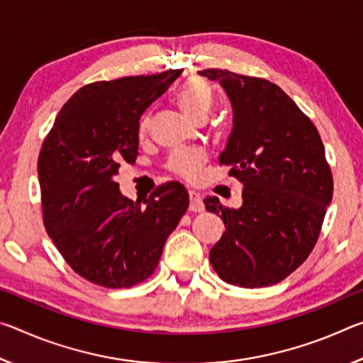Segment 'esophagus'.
<instances>
[{"mask_svg": "<svg viewBox=\"0 0 363 363\" xmlns=\"http://www.w3.org/2000/svg\"><path fill=\"white\" fill-rule=\"evenodd\" d=\"M189 210L190 211H203L205 210V205H203V199H201V195L199 192H195V190H189Z\"/></svg>", "mask_w": 363, "mask_h": 363, "instance_id": "obj_1", "label": "esophagus"}]
</instances>
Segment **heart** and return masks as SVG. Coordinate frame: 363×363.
Instances as JSON below:
<instances>
[{
  "instance_id": "b5f03b06",
  "label": "heart",
  "mask_w": 363,
  "mask_h": 363,
  "mask_svg": "<svg viewBox=\"0 0 363 363\" xmlns=\"http://www.w3.org/2000/svg\"><path fill=\"white\" fill-rule=\"evenodd\" d=\"M176 101L182 113L189 116L190 120H195L199 116H206L211 110L213 89L205 79L192 78L181 86V89L177 91ZM147 123H149L147 118L140 121V133L147 130ZM203 152L199 149H182L169 157L168 167L171 171L184 177H194L200 164L203 163Z\"/></svg>"
}]
</instances>
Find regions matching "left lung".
Segmentation results:
<instances>
[{
    "mask_svg": "<svg viewBox=\"0 0 363 363\" xmlns=\"http://www.w3.org/2000/svg\"><path fill=\"white\" fill-rule=\"evenodd\" d=\"M218 82L232 106V131L219 157L242 182V206L205 199L225 230L210 250L213 269L230 285L269 286L296 270L314 248L333 177L312 121L277 84L229 70L199 72Z\"/></svg>",
    "mask_w": 363,
    "mask_h": 363,
    "instance_id": "1",
    "label": "left lung"
}]
</instances>
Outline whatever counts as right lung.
Here are the masks:
<instances>
[{"instance_id": "obj_1", "label": "right lung", "mask_w": 363, "mask_h": 363, "mask_svg": "<svg viewBox=\"0 0 363 363\" xmlns=\"http://www.w3.org/2000/svg\"><path fill=\"white\" fill-rule=\"evenodd\" d=\"M181 69L83 86L60 108L38 158L43 218L69 266L86 280L128 288L150 277L189 206L179 182L133 201L115 176L134 163L139 120Z\"/></svg>"}]
</instances>
